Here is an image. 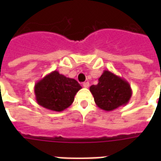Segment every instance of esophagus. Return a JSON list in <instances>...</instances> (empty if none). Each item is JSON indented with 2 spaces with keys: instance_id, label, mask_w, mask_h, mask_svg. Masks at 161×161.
Segmentation results:
<instances>
[{
  "instance_id": "1",
  "label": "esophagus",
  "mask_w": 161,
  "mask_h": 161,
  "mask_svg": "<svg viewBox=\"0 0 161 161\" xmlns=\"http://www.w3.org/2000/svg\"><path fill=\"white\" fill-rule=\"evenodd\" d=\"M83 86L84 88H88L89 87V83L88 82H85V83H83Z\"/></svg>"
}]
</instances>
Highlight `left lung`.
<instances>
[{
	"mask_svg": "<svg viewBox=\"0 0 161 161\" xmlns=\"http://www.w3.org/2000/svg\"><path fill=\"white\" fill-rule=\"evenodd\" d=\"M89 90L97 106L105 111H112L125 105L132 96L130 83L108 70L103 71L98 84L91 86Z\"/></svg>",
	"mask_w": 161,
	"mask_h": 161,
	"instance_id": "8db88e82",
	"label": "left lung"
}]
</instances>
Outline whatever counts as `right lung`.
I'll use <instances>...</instances> for the list:
<instances>
[{
	"mask_svg": "<svg viewBox=\"0 0 161 161\" xmlns=\"http://www.w3.org/2000/svg\"><path fill=\"white\" fill-rule=\"evenodd\" d=\"M81 88L75 79L67 78L55 70L36 82L34 93L39 105L61 112L73 103L76 93Z\"/></svg>",
	"mask_w": 161,
	"mask_h": 161,
	"instance_id": "1",
	"label": "right lung"
}]
</instances>
